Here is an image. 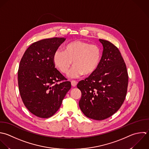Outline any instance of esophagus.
<instances>
[{
	"instance_id": "1",
	"label": "esophagus",
	"mask_w": 149,
	"mask_h": 149,
	"mask_svg": "<svg viewBox=\"0 0 149 149\" xmlns=\"http://www.w3.org/2000/svg\"><path fill=\"white\" fill-rule=\"evenodd\" d=\"M71 85L74 87L76 86L77 85V82L75 81H71Z\"/></svg>"
}]
</instances>
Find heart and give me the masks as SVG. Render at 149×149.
Here are the masks:
<instances>
[{
	"mask_svg": "<svg viewBox=\"0 0 149 149\" xmlns=\"http://www.w3.org/2000/svg\"><path fill=\"white\" fill-rule=\"evenodd\" d=\"M100 49L98 46L82 40H74L66 44L64 50H57L53 55L55 66L63 74H69L71 78L82 74L89 75L97 68L100 59Z\"/></svg>",
	"mask_w": 149,
	"mask_h": 149,
	"instance_id": "heart-1",
	"label": "heart"
}]
</instances>
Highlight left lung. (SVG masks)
I'll list each match as a JSON object with an SVG mask.
<instances>
[{"label":"left lung","instance_id":"8db88e82","mask_svg":"<svg viewBox=\"0 0 149 149\" xmlns=\"http://www.w3.org/2000/svg\"><path fill=\"white\" fill-rule=\"evenodd\" d=\"M99 41L103 51L97 68L77 84L82 93L79 107L85 116L95 120L106 119L119 110L128 84L126 64L119 49L108 40Z\"/></svg>","mask_w":149,"mask_h":149}]
</instances>
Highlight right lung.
<instances>
[{"mask_svg":"<svg viewBox=\"0 0 149 149\" xmlns=\"http://www.w3.org/2000/svg\"><path fill=\"white\" fill-rule=\"evenodd\" d=\"M65 40L53 38L34 42L21 59L18 71L19 94L26 109L38 117L53 116L71 88V82L55 68L53 59Z\"/></svg>","mask_w":149,"mask_h":149,"instance_id":"obj_1","label":"right lung"}]
</instances>
